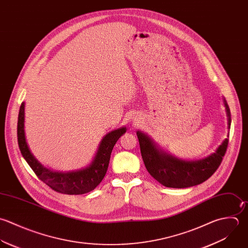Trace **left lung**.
<instances>
[{"instance_id": "1", "label": "left lung", "mask_w": 248, "mask_h": 248, "mask_svg": "<svg viewBox=\"0 0 248 248\" xmlns=\"http://www.w3.org/2000/svg\"><path fill=\"white\" fill-rule=\"evenodd\" d=\"M224 105L228 116V128L230 129V109L225 101ZM137 136L141 157L149 174L162 185L174 188L193 186L208 180L221 164L229 142V139H226L216 153L203 160L186 162L157 149L151 139L143 133L137 132Z\"/></svg>"}]
</instances>
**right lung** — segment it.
<instances>
[{"instance_id": "obj_1", "label": "right lung", "mask_w": 248, "mask_h": 248, "mask_svg": "<svg viewBox=\"0 0 248 248\" xmlns=\"http://www.w3.org/2000/svg\"><path fill=\"white\" fill-rule=\"evenodd\" d=\"M25 103L21 104L18 123H17V140L22 156L36 174V176L47 186L57 192L70 195L83 194L93 190L104 179L110 159V154L119 138L126 132V128H120L105 136L100 143L96 156L88 167L67 173L53 172L45 168L31 153L24 131Z\"/></svg>"}]
</instances>
